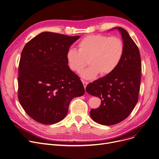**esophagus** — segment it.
<instances>
[{
  "label": "esophagus",
  "mask_w": 159,
  "mask_h": 159,
  "mask_svg": "<svg viewBox=\"0 0 159 159\" xmlns=\"http://www.w3.org/2000/svg\"><path fill=\"white\" fill-rule=\"evenodd\" d=\"M82 83H83V86H84V89H86V87H87V85L88 84V82H87V81H84V80H82Z\"/></svg>",
  "instance_id": "esophagus-1"
}]
</instances>
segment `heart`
<instances>
[{"instance_id":"obj_1","label":"heart","mask_w":159,"mask_h":159,"mask_svg":"<svg viewBox=\"0 0 159 159\" xmlns=\"http://www.w3.org/2000/svg\"><path fill=\"white\" fill-rule=\"evenodd\" d=\"M123 41L116 37L105 35H90L78 44V50L70 48L66 53L69 68L80 72L89 63L90 66L83 70L81 76L92 79L100 73L101 76L110 74L117 67L124 55Z\"/></svg>"}]
</instances>
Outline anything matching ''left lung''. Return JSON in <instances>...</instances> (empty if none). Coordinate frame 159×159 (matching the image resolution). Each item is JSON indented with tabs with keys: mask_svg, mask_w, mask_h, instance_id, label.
<instances>
[{
	"mask_svg": "<svg viewBox=\"0 0 159 159\" xmlns=\"http://www.w3.org/2000/svg\"><path fill=\"white\" fill-rule=\"evenodd\" d=\"M118 29L121 35L123 57L114 71L86 88L89 94L101 99L99 107L92 109L90 115L93 121L104 125L116 124L130 115L138 101L141 83V61L137 45L124 29Z\"/></svg>",
	"mask_w": 159,
	"mask_h": 159,
	"instance_id": "8db88e82",
	"label": "left lung"
}]
</instances>
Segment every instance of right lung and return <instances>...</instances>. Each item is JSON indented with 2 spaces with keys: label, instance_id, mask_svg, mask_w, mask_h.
<instances>
[{
  "label": "right lung",
  "instance_id": "right-lung-1",
  "mask_svg": "<svg viewBox=\"0 0 159 159\" xmlns=\"http://www.w3.org/2000/svg\"><path fill=\"white\" fill-rule=\"evenodd\" d=\"M80 36L44 32L24 46L18 69V99L27 114L52 125L66 116L70 101L82 96L80 78L68 67L66 53Z\"/></svg>",
  "mask_w": 159,
  "mask_h": 159
}]
</instances>
